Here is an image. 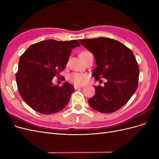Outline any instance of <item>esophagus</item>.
I'll list each match as a JSON object with an SVG mask.
<instances>
[{
    "label": "esophagus",
    "instance_id": "1",
    "mask_svg": "<svg viewBox=\"0 0 159 159\" xmlns=\"http://www.w3.org/2000/svg\"><path fill=\"white\" fill-rule=\"evenodd\" d=\"M83 88L82 85H74V88H75V89H79V88Z\"/></svg>",
    "mask_w": 159,
    "mask_h": 159
}]
</instances>
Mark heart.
Returning a JSON list of instances; mask_svg holds the SVG:
<instances>
[{"label": "heart", "mask_w": 159, "mask_h": 159, "mask_svg": "<svg viewBox=\"0 0 159 159\" xmlns=\"http://www.w3.org/2000/svg\"><path fill=\"white\" fill-rule=\"evenodd\" d=\"M85 52H84L82 53H81L80 54H84ZM88 78V75L85 74L73 73L68 76V80L76 85L84 84L86 82V81H87Z\"/></svg>", "instance_id": "b5f03b06"}]
</instances>
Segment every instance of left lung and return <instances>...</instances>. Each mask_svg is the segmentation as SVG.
<instances>
[{
	"mask_svg": "<svg viewBox=\"0 0 159 159\" xmlns=\"http://www.w3.org/2000/svg\"><path fill=\"white\" fill-rule=\"evenodd\" d=\"M94 55L96 67L92 76L96 80L105 78L104 86H95V93L88 99L94 110L103 113L116 111L135 92L139 69L133 52L122 43L100 37L79 40Z\"/></svg>",
	"mask_w": 159,
	"mask_h": 159,
	"instance_id": "1",
	"label": "left lung"
}]
</instances>
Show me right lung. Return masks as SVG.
I'll use <instances>...</instances> for the list:
<instances>
[{
    "instance_id": "1",
    "label": "right lung",
    "mask_w": 159,
    "mask_h": 159,
    "mask_svg": "<svg viewBox=\"0 0 159 159\" xmlns=\"http://www.w3.org/2000/svg\"><path fill=\"white\" fill-rule=\"evenodd\" d=\"M80 46L78 40H46L31 45L20 56L16 81L18 92L25 103L42 114L63 109L74 88L65 81L54 85L52 80L68 63L71 50Z\"/></svg>"
}]
</instances>
